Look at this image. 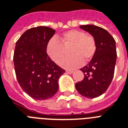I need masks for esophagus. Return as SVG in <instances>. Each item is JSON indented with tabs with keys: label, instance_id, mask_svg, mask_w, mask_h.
<instances>
[{
	"label": "esophagus",
	"instance_id": "34e87169",
	"mask_svg": "<svg viewBox=\"0 0 128 128\" xmlns=\"http://www.w3.org/2000/svg\"><path fill=\"white\" fill-rule=\"evenodd\" d=\"M66 72H67V74H72V72H73V71L70 70H66Z\"/></svg>",
	"mask_w": 128,
	"mask_h": 128
}]
</instances>
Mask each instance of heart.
<instances>
[{"instance_id": "b5f03b06", "label": "heart", "mask_w": 128, "mask_h": 128, "mask_svg": "<svg viewBox=\"0 0 128 128\" xmlns=\"http://www.w3.org/2000/svg\"><path fill=\"white\" fill-rule=\"evenodd\" d=\"M61 42L52 38L47 45L48 56L55 63H59L65 55L64 47H70L69 54L71 56L62 60L61 66L67 69L80 67L94 58L96 52V43L91 36L86 35L80 30H72L63 34Z\"/></svg>"}]
</instances>
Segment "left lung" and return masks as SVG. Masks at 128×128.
I'll return each instance as SVG.
<instances>
[{"instance_id": "left-lung-1", "label": "left lung", "mask_w": 128, "mask_h": 128, "mask_svg": "<svg viewBox=\"0 0 128 128\" xmlns=\"http://www.w3.org/2000/svg\"><path fill=\"white\" fill-rule=\"evenodd\" d=\"M80 28L95 39L96 52L89 63L80 69L84 77L75 84V88L82 96L94 98L104 93L112 80L117 58L116 42L108 31L100 27L83 25Z\"/></svg>"}]
</instances>
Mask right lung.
Wrapping results in <instances>:
<instances>
[{"instance_id": "add662e5", "label": "right lung", "mask_w": 128, "mask_h": 128, "mask_svg": "<svg viewBox=\"0 0 128 128\" xmlns=\"http://www.w3.org/2000/svg\"><path fill=\"white\" fill-rule=\"evenodd\" d=\"M55 33L51 28L38 26L28 30L16 42L13 58L16 78L24 91L35 100L54 96L59 78L65 72L47 54V45Z\"/></svg>"}]
</instances>
